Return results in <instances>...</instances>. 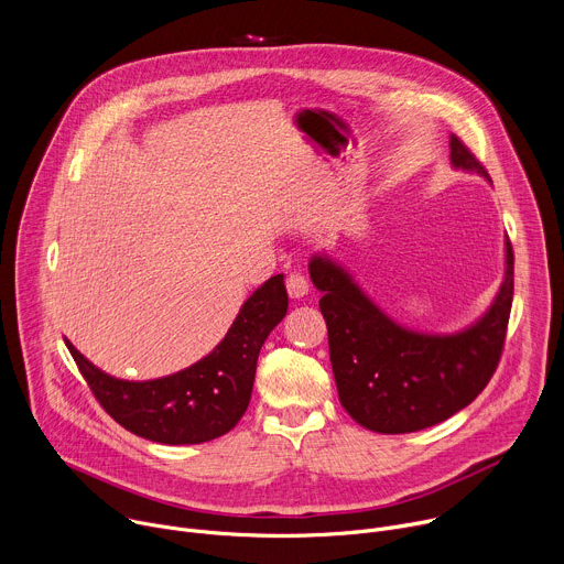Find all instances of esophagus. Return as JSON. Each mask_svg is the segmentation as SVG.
Wrapping results in <instances>:
<instances>
[{
    "label": "esophagus",
    "instance_id": "1",
    "mask_svg": "<svg viewBox=\"0 0 564 564\" xmlns=\"http://www.w3.org/2000/svg\"><path fill=\"white\" fill-rule=\"evenodd\" d=\"M285 288H288V294H290L292 299H303V296L310 292L307 279H305L303 274H299V272H294V274H290V276H288Z\"/></svg>",
    "mask_w": 564,
    "mask_h": 564
}]
</instances>
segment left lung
Here are the masks:
<instances>
[{
    "instance_id": "obj_1",
    "label": "left lung",
    "mask_w": 564,
    "mask_h": 564,
    "mask_svg": "<svg viewBox=\"0 0 564 564\" xmlns=\"http://www.w3.org/2000/svg\"><path fill=\"white\" fill-rule=\"evenodd\" d=\"M455 170L489 174L470 149L451 135ZM507 270L485 316L455 335H426L399 326L379 310L339 263L314 254L310 279L328 326L330 361L341 406L368 431L397 435L435 426L485 390L494 377L513 301V250L507 238Z\"/></svg>"
}]
</instances>
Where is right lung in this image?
<instances>
[{"mask_svg": "<svg viewBox=\"0 0 564 564\" xmlns=\"http://www.w3.org/2000/svg\"><path fill=\"white\" fill-rule=\"evenodd\" d=\"M288 312L283 274L268 279L240 305L223 341L194 366L149 381L116 379L66 341L100 406L127 431L158 444H203L231 431L248 411L257 361Z\"/></svg>", "mask_w": 564, "mask_h": 564, "instance_id": "obj_1", "label": "right lung"}]
</instances>
